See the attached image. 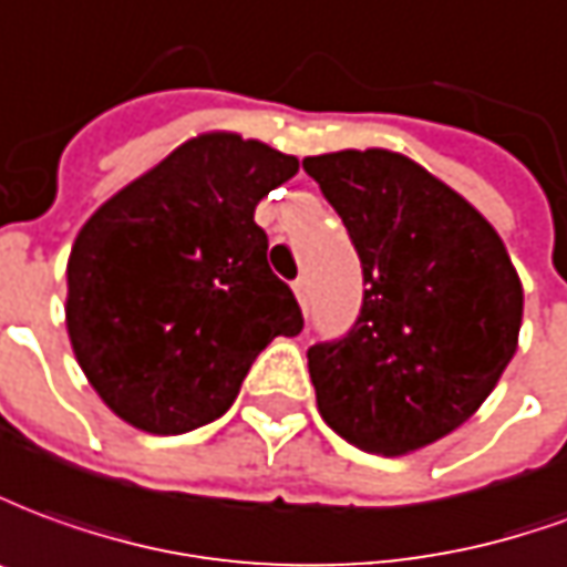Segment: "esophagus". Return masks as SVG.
<instances>
[{"label":"esophagus","instance_id":"34e87169","mask_svg":"<svg viewBox=\"0 0 567 567\" xmlns=\"http://www.w3.org/2000/svg\"><path fill=\"white\" fill-rule=\"evenodd\" d=\"M292 292H296V299L302 308H308V299H311V280L308 277H299L296 284H292Z\"/></svg>","mask_w":567,"mask_h":567}]
</instances>
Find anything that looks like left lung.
<instances>
[{"instance_id": "left-lung-1", "label": "left lung", "mask_w": 567, "mask_h": 567, "mask_svg": "<svg viewBox=\"0 0 567 567\" xmlns=\"http://www.w3.org/2000/svg\"><path fill=\"white\" fill-rule=\"evenodd\" d=\"M363 265L344 339L308 348L317 409L341 440L405 455L443 440L495 391L516 354L522 284L492 223L388 148L302 162Z\"/></svg>"}]
</instances>
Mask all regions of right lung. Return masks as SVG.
<instances>
[{"label": "right lung", "instance_id": "add662e5", "mask_svg": "<svg viewBox=\"0 0 567 567\" xmlns=\"http://www.w3.org/2000/svg\"><path fill=\"white\" fill-rule=\"evenodd\" d=\"M299 171L259 140L213 131L112 195L66 262V329L112 412L174 436L226 415L252 360L299 336L302 311L268 268L256 204Z\"/></svg>", "mask_w": 567, "mask_h": 567}]
</instances>
